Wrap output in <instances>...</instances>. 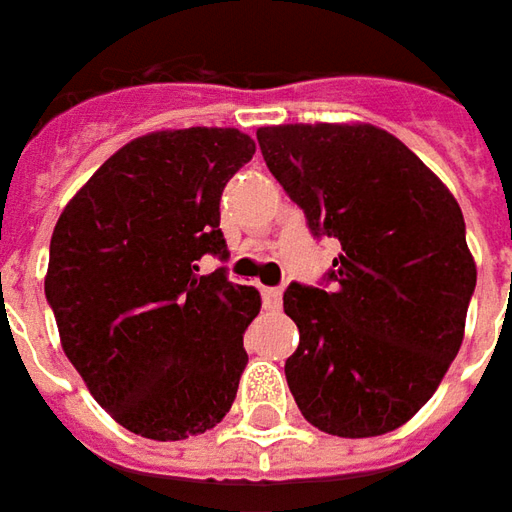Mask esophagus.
<instances>
[{"label":"esophagus","instance_id":"1","mask_svg":"<svg viewBox=\"0 0 512 512\" xmlns=\"http://www.w3.org/2000/svg\"><path fill=\"white\" fill-rule=\"evenodd\" d=\"M262 301L267 310H279L281 307V287H262Z\"/></svg>","mask_w":512,"mask_h":512}]
</instances>
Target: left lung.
<instances>
[{
	"label": "left lung",
	"instance_id": "obj_1",
	"mask_svg": "<svg viewBox=\"0 0 512 512\" xmlns=\"http://www.w3.org/2000/svg\"><path fill=\"white\" fill-rule=\"evenodd\" d=\"M256 140L312 236L341 242L318 287L284 290L298 327L287 386L327 434L394 431L462 346L476 264L459 202L406 143L369 123L262 126Z\"/></svg>",
	"mask_w": 512,
	"mask_h": 512
}]
</instances>
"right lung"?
<instances>
[{
    "label": "right lung",
    "mask_w": 512,
    "mask_h": 512,
    "mask_svg": "<svg viewBox=\"0 0 512 512\" xmlns=\"http://www.w3.org/2000/svg\"><path fill=\"white\" fill-rule=\"evenodd\" d=\"M256 143L239 129L137 137L61 211L44 296L61 346L92 397L123 428L174 442L214 428L248 366L242 335L253 287L202 256L231 253L219 200Z\"/></svg>",
    "instance_id": "1"
}]
</instances>
